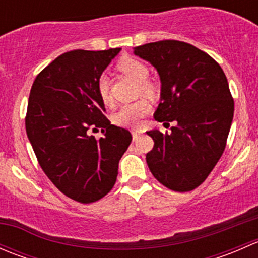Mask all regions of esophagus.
Returning a JSON list of instances; mask_svg holds the SVG:
<instances>
[{
    "mask_svg": "<svg viewBox=\"0 0 258 258\" xmlns=\"http://www.w3.org/2000/svg\"><path fill=\"white\" fill-rule=\"evenodd\" d=\"M140 137V132L137 131H132V139H134V141H136L137 139Z\"/></svg>",
    "mask_w": 258,
    "mask_h": 258,
    "instance_id": "1",
    "label": "esophagus"
}]
</instances>
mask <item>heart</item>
I'll list each match as a JSON object with an SVG mask.
<instances>
[{
  "label": "heart",
  "mask_w": 258,
  "mask_h": 258,
  "mask_svg": "<svg viewBox=\"0 0 258 258\" xmlns=\"http://www.w3.org/2000/svg\"><path fill=\"white\" fill-rule=\"evenodd\" d=\"M118 69L123 74H126L127 76L141 83L142 92L152 93V87L146 82L148 79V75H150V71H148V67L146 66L144 62L136 58H131V57H126V58L119 61ZM97 91L102 102L106 103V105L110 103V82H108V77L106 75H102L98 79ZM148 112H150V105L145 100H139L136 102L126 103V105L121 106L119 110L114 113L113 121L118 126L136 128L141 123V119Z\"/></svg>",
  "instance_id": "1"
}]
</instances>
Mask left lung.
Here are the masks:
<instances>
[{
	"label": "left lung",
	"instance_id": "8db88e82",
	"mask_svg": "<svg viewBox=\"0 0 258 258\" xmlns=\"http://www.w3.org/2000/svg\"><path fill=\"white\" fill-rule=\"evenodd\" d=\"M161 81L158 122H176L171 134L155 128L146 155L151 173L167 188L186 192L202 183L225 151L233 118V100L220 64L189 43L165 40L134 48Z\"/></svg>",
	"mask_w": 258,
	"mask_h": 258
}]
</instances>
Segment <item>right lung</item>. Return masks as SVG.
I'll return each mask as SVG.
<instances>
[{
    "mask_svg": "<svg viewBox=\"0 0 258 258\" xmlns=\"http://www.w3.org/2000/svg\"><path fill=\"white\" fill-rule=\"evenodd\" d=\"M121 48L74 49L38 74L28 98L26 132L43 172L63 195L81 204L112 189L118 162L132 141L111 124L97 91L102 72ZM102 128L100 140L88 129Z\"/></svg>",
    "mask_w": 258,
    "mask_h": 258,
    "instance_id": "1",
    "label": "right lung"
}]
</instances>
